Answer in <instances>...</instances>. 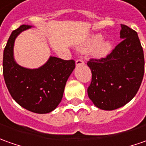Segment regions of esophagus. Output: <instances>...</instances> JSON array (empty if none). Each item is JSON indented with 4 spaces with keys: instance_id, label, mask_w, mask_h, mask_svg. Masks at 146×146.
<instances>
[{
    "instance_id": "1",
    "label": "esophagus",
    "mask_w": 146,
    "mask_h": 146,
    "mask_svg": "<svg viewBox=\"0 0 146 146\" xmlns=\"http://www.w3.org/2000/svg\"><path fill=\"white\" fill-rule=\"evenodd\" d=\"M83 64H84V61H83L82 60L79 59V60H76V65L77 66H80V65H83Z\"/></svg>"
}]
</instances>
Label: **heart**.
Here are the masks:
<instances>
[{
    "label": "heart",
    "instance_id": "obj_1",
    "mask_svg": "<svg viewBox=\"0 0 146 146\" xmlns=\"http://www.w3.org/2000/svg\"><path fill=\"white\" fill-rule=\"evenodd\" d=\"M103 39V36L101 34L94 35L87 42H86L80 47V50L83 52H89L94 49V56L98 58L106 57L111 52L113 48V43L110 39Z\"/></svg>",
    "mask_w": 146,
    "mask_h": 146
}]
</instances>
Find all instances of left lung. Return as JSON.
Here are the masks:
<instances>
[{
    "label": "left lung",
    "mask_w": 146,
    "mask_h": 146,
    "mask_svg": "<svg viewBox=\"0 0 146 146\" xmlns=\"http://www.w3.org/2000/svg\"><path fill=\"white\" fill-rule=\"evenodd\" d=\"M122 41L107 57L87 62L92 81L87 92L95 107L112 111L130 102L143 79L145 60L137 33L121 24Z\"/></svg>",
    "instance_id": "1"
}]
</instances>
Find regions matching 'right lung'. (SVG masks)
I'll use <instances>...</instances> for the list:
<instances>
[{"instance_id":"add662e5","label":"right lung","mask_w":146,"mask_h":146,"mask_svg":"<svg viewBox=\"0 0 146 146\" xmlns=\"http://www.w3.org/2000/svg\"><path fill=\"white\" fill-rule=\"evenodd\" d=\"M31 27L22 25L9 36L3 55V75L16 103L35 113H49L60 103L66 82L75 68V61L50 56L38 68L19 65L13 56L14 42L21 33Z\"/></svg>"}]
</instances>
